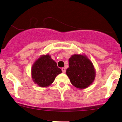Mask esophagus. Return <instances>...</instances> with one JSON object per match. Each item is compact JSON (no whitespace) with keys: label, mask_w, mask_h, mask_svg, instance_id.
I'll list each match as a JSON object with an SVG mask.
<instances>
[{"label":"esophagus","mask_w":122,"mask_h":122,"mask_svg":"<svg viewBox=\"0 0 122 122\" xmlns=\"http://www.w3.org/2000/svg\"><path fill=\"white\" fill-rule=\"evenodd\" d=\"M61 70H62V71L63 73L65 72V71H66V70H65V68H62V69H61Z\"/></svg>","instance_id":"esophagus-1"}]
</instances>
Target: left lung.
<instances>
[{
  "mask_svg": "<svg viewBox=\"0 0 122 122\" xmlns=\"http://www.w3.org/2000/svg\"><path fill=\"white\" fill-rule=\"evenodd\" d=\"M66 74L73 86L79 89L88 88L94 81L96 71L90 60L85 54L72 55L69 58Z\"/></svg>",
  "mask_w": 122,
  "mask_h": 122,
  "instance_id": "obj_1",
  "label": "left lung"
}]
</instances>
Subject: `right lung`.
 <instances>
[{"mask_svg": "<svg viewBox=\"0 0 122 122\" xmlns=\"http://www.w3.org/2000/svg\"><path fill=\"white\" fill-rule=\"evenodd\" d=\"M62 71L48 54L41 55L36 60L31 67V78L33 82L43 88L49 86Z\"/></svg>", "mask_w": 122, "mask_h": 122, "instance_id": "obj_1", "label": "right lung"}]
</instances>
